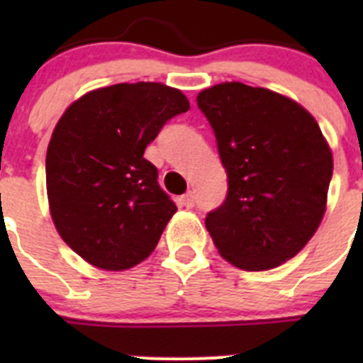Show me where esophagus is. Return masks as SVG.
Segmentation results:
<instances>
[{"instance_id":"34e87169","label":"esophagus","mask_w":363,"mask_h":363,"mask_svg":"<svg viewBox=\"0 0 363 363\" xmlns=\"http://www.w3.org/2000/svg\"><path fill=\"white\" fill-rule=\"evenodd\" d=\"M184 205L187 207V209H191V207H194V192L189 191L187 194L184 196Z\"/></svg>"}]
</instances>
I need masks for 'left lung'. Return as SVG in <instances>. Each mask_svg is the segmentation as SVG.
<instances>
[{"instance_id":"1","label":"left lung","mask_w":363,"mask_h":363,"mask_svg":"<svg viewBox=\"0 0 363 363\" xmlns=\"http://www.w3.org/2000/svg\"><path fill=\"white\" fill-rule=\"evenodd\" d=\"M196 101L229 184L205 227L234 267H278L307 245L322 221L331 149L306 108L269 89L225 82L201 91Z\"/></svg>"}]
</instances>
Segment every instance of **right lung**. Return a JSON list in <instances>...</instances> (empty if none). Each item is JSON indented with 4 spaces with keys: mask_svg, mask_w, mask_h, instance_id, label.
Wrapping results in <instances>:
<instances>
[{
    "mask_svg": "<svg viewBox=\"0 0 363 363\" xmlns=\"http://www.w3.org/2000/svg\"><path fill=\"white\" fill-rule=\"evenodd\" d=\"M163 83H118L86 92L57 121L45 171L50 216L85 262L125 271L147 258L176 213L145 147L189 111Z\"/></svg>",
    "mask_w": 363,
    "mask_h": 363,
    "instance_id": "add662e5",
    "label": "right lung"
}]
</instances>
